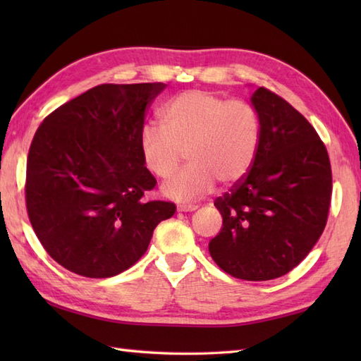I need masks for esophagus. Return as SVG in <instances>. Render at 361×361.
<instances>
[{
	"instance_id": "obj_1",
	"label": "esophagus",
	"mask_w": 361,
	"mask_h": 361,
	"mask_svg": "<svg viewBox=\"0 0 361 361\" xmlns=\"http://www.w3.org/2000/svg\"><path fill=\"white\" fill-rule=\"evenodd\" d=\"M197 208H198L197 204H185V203H183V204H178V208H176V209H178L180 212H192Z\"/></svg>"
}]
</instances>
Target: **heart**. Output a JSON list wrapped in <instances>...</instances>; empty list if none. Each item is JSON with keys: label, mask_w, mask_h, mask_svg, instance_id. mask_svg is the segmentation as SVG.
I'll return each instance as SVG.
<instances>
[{"label": "heart", "mask_w": 361, "mask_h": 361, "mask_svg": "<svg viewBox=\"0 0 361 361\" xmlns=\"http://www.w3.org/2000/svg\"><path fill=\"white\" fill-rule=\"evenodd\" d=\"M163 126H145L140 136L144 166L161 180L178 171L185 153L190 164L164 185L180 202L209 194L219 180L231 186L255 164L260 144V118L243 99H225L212 91L189 90L173 96L163 113Z\"/></svg>", "instance_id": "b5f03b06"}]
</instances>
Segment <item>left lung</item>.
<instances>
[{"instance_id": "left-lung-1", "label": "left lung", "mask_w": 361, "mask_h": 361, "mask_svg": "<svg viewBox=\"0 0 361 361\" xmlns=\"http://www.w3.org/2000/svg\"><path fill=\"white\" fill-rule=\"evenodd\" d=\"M251 102L259 152L250 173L214 202L224 225L209 252L233 278L270 281L293 270L323 234L332 169L317 130L286 99L259 87Z\"/></svg>"}]
</instances>
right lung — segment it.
<instances>
[{"label": "right lung", "instance_id": "obj_1", "mask_svg": "<svg viewBox=\"0 0 361 361\" xmlns=\"http://www.w3.org/2000/svg\"><path fill=\"white\" fill-rule=\"evenodd\" d=\"M164 83H104L49 113L26 164V209L46 252L85 278H111L147 250L172 202L144 198L157 180L140 136Z\"/></svg>", "mask_w": 361, "mask_h": 361}]
</instances>
